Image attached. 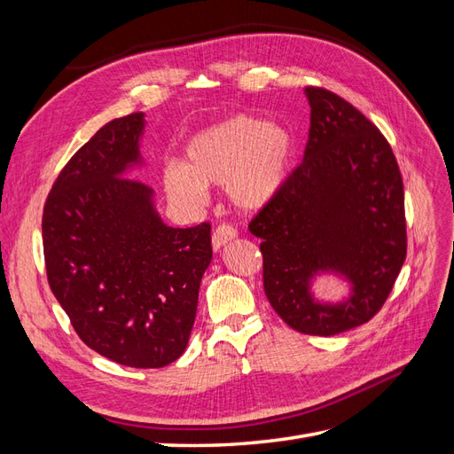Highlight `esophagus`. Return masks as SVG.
<instances>
[{"mask_svg":"<svg viewBox=\"0 0 454 454\" xmlns=\"http://www.w3.org/2000/svg\"><path fill=\"white\" fill-rule=\"evenodd\" d=\"M235 237H237V229L232 227L231 223L217 225L215 231H214V235H212V246H214V250L217 252L219 248H222V246H225L229 240H232Z\"/></svg>","mask_w":454,"mask_h":454,"instance_id":"1","label":"esophagus"}]
</instances>
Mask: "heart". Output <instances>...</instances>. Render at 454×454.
Returning a JSON list of instances; mask_svg holds the SVG:
<instances>
[{"label": "heart", "instance_id": "heart-1", "mask_svg": "<svg viewBox=\"0 0 454 454\" xmlns=\"http://www.w3.org/2000/svg\"><path fill=\"white\" fill-rule=\"evenodd\" d=\"M294 153L292 136L274 122L239 115L195 136L185 167L162 172L167 195L184 204L204 200V185H225L242 210H259L278 193Z\"/></svg>", "mask_w": 454, "mask_h": 454}]
</instances>
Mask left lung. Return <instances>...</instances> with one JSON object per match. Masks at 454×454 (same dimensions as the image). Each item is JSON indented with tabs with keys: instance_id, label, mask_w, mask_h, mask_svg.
<instances>
[{
	"instance_id": "obj_1",
	"label": "left lung",
	"mask_w": 454,
	"mask_h": 454,
	"mask_svg": "<svg viewBox=\"0 0 454 454\" xmlns=\"http://www.w3.org/2000/svg\"><path fill=\"white\" fill-rule=\"evenodd\" d=\"M303 162L250 222L261 239L265 295L299 333L337 335L369 322L388 299L407 255L403 180L380 130L345 98L307 87ZM345 273L351 297L316 304L309 280Z\"/></svg>"
}]
</instances>
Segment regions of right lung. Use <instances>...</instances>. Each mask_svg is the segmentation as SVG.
Segmentation results:
<instances>
[{
    "instance_id": "1",
    "label": "right lung",
    "mask_w": 454,
    "mask_h": 454,
    "mask_svg": "<svg viewBox=\"0 0 454 454\" xmlns=\"http://www.w3.org/2000/svg\"><path fill=\"white\" fill-rule=\"evenodd\" d=\"M144 114L109 121L67 160L41 231L51 292L104 358L153 369L184 354L212 261L210 223L160 222L151 187L122 176L140 162Z\"/></svg>"
}]
</instances>
